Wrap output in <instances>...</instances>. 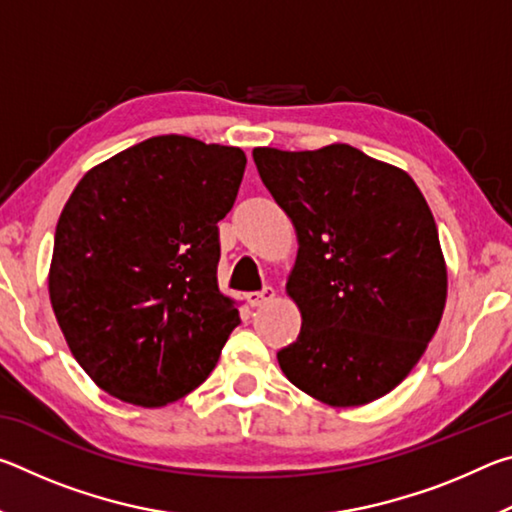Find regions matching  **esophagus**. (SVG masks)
I'll return each instance as SVG.
<instances>
[{"instance_id":"1","label":"esophagus","mask_w":512,"mask_h":512,"mask_svg":"<svg viewBox=\"0 0 512 512\" xmlns=\"http://www.w3.org/2000/svg\"><path fill=\"white\" fill-rule=\"evenodd\" d=\"M273 298H275V291L271 287H266L262 291L248 293V305L250 307H262V305H266L268 300H273Z\"/></svg>"}]
</instances>
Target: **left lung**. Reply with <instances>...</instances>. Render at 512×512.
Instances as JSON below:
<instances>
[{
    "label": "left lung",
    "instance_id": "left-lung-1",
    "mask_svg": "<svg viewBox=\"0 0 512 512\" xmlns=\"http://www.w3.org/2000/svg\"><path fill=\"white\" fill-rule=\"evenodd\" d=\"M259 178L296 228L287 280L302 316L277 352L293 386L329 406L375 402L402 384L447 302L438 228L409 173L350 144L253 151Z\"/></svg>",
    "mask_w": 512,
    "mask_h": 512
}]
</instances>
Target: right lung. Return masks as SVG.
<instances>
[{
	"label": "right lung",
	"mask_w": 512,
	"mask_h": 512,
	"mask_svg": "<svg viewBox=\"0 0 512 512\" xmlns=\"http://www.w3.org/2000/svg\"><path fill=\"white\" fill-rule=\"evenodd\" d=\"M246 169L237 146L149 137L92 167L56 225L49 300L103 391L158 409L201 386L237 302L216 284L219 223Z\"/></svg>",
	"instance_id": "add662e5"
}]
</instances>
